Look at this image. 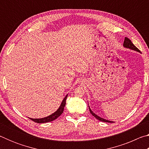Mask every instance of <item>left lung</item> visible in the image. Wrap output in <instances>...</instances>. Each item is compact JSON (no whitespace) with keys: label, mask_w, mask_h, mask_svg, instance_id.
Masks as SVG:
<instances>
[{"label":"left lung","mask_w":149,"mask_h":149,"mask_svg":"<svg viewBox=\"0 0 149 149\" xmlns=\"http://www.w3.org/2000/svg\"><path fill=\"white\" fill-rule=\"evenodd\" d=\"M123 47L127 48V49H131V50H135V51H137V52H140V50H139L136 47L135 45L132 43V42L131 41V40L129 39L128 38H127V37H125L124 41H123ZM89 111H90L91 114L93 116L97 118V119L99 120V121H101V122H108V123H112V122H112V121H109V120H108L104 119V118H102L101 117L99 116H97V114H95V113L93 112V111L91 110V109L90 107H89Z\"/></svg>","instance_id":"left-lung-1"}]
</instances>
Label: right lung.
I'll return each mask as SVG.
<instances>
[{
    "label": "right lung",
    "mask_w": 149,
    "mask_h": 149,
    "mask_svg": "<svg viewBox=\"0 0 149 149\" xmlns=\"http://www.w3.org/2000/svg\"><path fill=\"white\" fill-rule=\"evenodd\" d=\"M67 97H68V95H65V97L64 98L62 102H61V104H60L59 108H58V110L56 111V112H54V113H52V114L49 115V116H47L42 118H29L32 121H33V122L38 123H47V122H52V121L56 120L57 118H58L63 113V111H64V108L65 105V100H66Z\"/></svg>",
    "instance_id": "right-lung-1"
}]
</instances>
